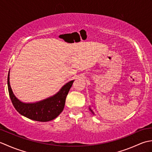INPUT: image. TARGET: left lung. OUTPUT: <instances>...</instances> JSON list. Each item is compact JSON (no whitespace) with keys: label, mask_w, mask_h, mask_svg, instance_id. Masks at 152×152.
I'll use <instances>...</instances> for the list:
<instances>
[{"label":"left lung","mask_w":152,"mask_h":152,"mask_svg":"<svg viewBox=\"0 0 152 152\" xmlns=\"http://www.w3.org/2000/svg\"><path fill=\"white\" fill-rule=\"evenodd\" d=\"M89 110H90V111H91V112L93 113V114H94V112H93V111L91 109V108H90V107H89Z\"/></svg>","instance_id":"obj_1"}]
</instances>
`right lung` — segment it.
I'll return each instance as SVG.
<instances>
[{"instance_id":"1","label":"right lung","mask_w":152,"mask_h":152,"mask_svg":"<svg viewBox=\"0 0 152 152\" xmlns=\"http://www.w3.org/2000/svg\"><path fill=\"white\" fill-rule=\"evenodd\" d=\"M74 81L66 83L53 96L34 103L23 102L15 96L10 84V71L8 75V88L12 104L19 114L34 121L46 122L56 118L62 112L66 97Z\"/></svg>"}]
</instances>
